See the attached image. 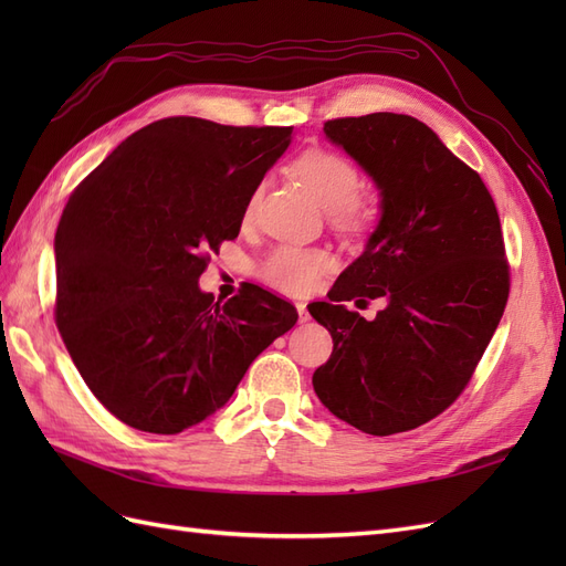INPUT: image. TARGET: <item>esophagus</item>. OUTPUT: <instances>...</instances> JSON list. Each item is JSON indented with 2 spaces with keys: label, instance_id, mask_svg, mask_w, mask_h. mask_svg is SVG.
I'll return each instance as SVG.
<instances>
[{
  "label": "esophagus",
  "instance_id": "34e87169",
  "mask_svg": "<svg viewBox=\"0 0 566 566\" xmlns=\"http://www.w3.org/2000/svg\"><path fill=\"white\" fill-rule=\"evenodd\" d=\"M297 314H300V323H306L310 321V312H306V304L304 302H297Z\"/></svg>",
  "mask_w": 566,
  "mask_h": 566
}]
</instances>
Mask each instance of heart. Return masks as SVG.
I'll list each match as a JSON object with an SVG mask.
<instances>
[{"instance_id":"heart-1","label":"heart","mask_w":566,"mask_h":566,"mask_svg":"<svg viewBox=\"0 0 566 566\" xmlns=\"http://www.w3.org/2000/svg\"><path fill=\"white\" fill-rule=\"evenodd\" d=\"M293 172L321 208L333 212L342 229L361 231L373 221L370 205L358 200L361 172L342 153L325 148L306 150L293 163ZM328 266V254L321 250L281 245L266 254V260L260 266V276L269 285L283 290V293L297 295L312 290Z\"/></svg>"}]
</instances>
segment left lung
I'll return each instance as SVG.
<instances>
[{
	"instance_id": "left-lung-1",
	"label": "left lung",
	"mask_w": 566,
	"mask_h": 566,
	"mask_svg": "<svg viewBox=\"0 0 566 566\" xmlns=\"http://www.w3.org/2000/svg\"><path fill=\"white\" fill-rule=\"evenodd\" d=\"M323 132L373 179L380 219L331 302L310 304L333 337L314 391L366 434L416 430L465 389L505 312L499 210L482 177L416 117H339ZM366 296L388 302L373 322L340 304Z\"/></svg>"
}]
</instances>
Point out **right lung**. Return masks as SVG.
Returning a JSON list of instances; mask_svg holds the SVG:
<instances>
[{
  "instance_id": "add662e5",
  "label": "right lung",
  "mask_w": 566,
  "mask_h": 566,
  "mask_svg": "<svg viewBox=\"0 0 566 566\" xmlns=\"http://www.w3.org/2000/svg\"><path fill=\"white\" fill-rule=\"evenodd\" d=\"M293 127L165 117L119 144L56 229V325L82 380L134 430L179 434L224 406L250 364L297 323L260 285L202 293L208 250L241 231Z\"/></svg>"
}]
</instances>
